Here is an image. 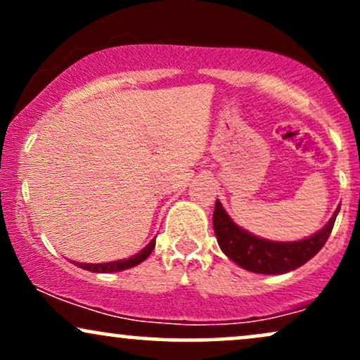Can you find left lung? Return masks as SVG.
Listing matches in <instances>:
<instances>
[{
  "mask_svg": "<svg viewBox=\"0 0 360 360\" xmlns=\"http://www.w3.org/2000/svg\"><path fill=\"white\" fill-rule=\"evenodd\" d=\"M338 210L320 232L298 242H272L255 237L240 229L217 200L213 212V229L220 249L229 259L257 274H284L295 271L315 257L332 233Z\"/></svg>",
  "mask_w": 360,
  "mask_h": 360,
  "instance_id": "left-lung-1",
  "label": "left lung"
}]
</instances>
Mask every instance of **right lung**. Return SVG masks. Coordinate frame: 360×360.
<instances>
[{
    "label": "right lung",
    "instance_id": "1",
    "mask_svg": "<svg viewBox=\"0 0 360 360\" xmlns=\"http://www.w3.org/2000/svg\"><path fill=\"white\" fill-rule=\"evenodd\" d=\"M155 247V238L148 243L147 247H143L142 250L139 252V254L131 255V257L128 259H122V260H113V262H103V264H86V262H74L77 267H81V269H86V271H91V272H118V271H125V269H130V267H135L137 264L143 262L148 255H150V252L154 250Z\"/></svg>",
    "mask_w": 360,
    "mask_h": 360
}]
</instances>
